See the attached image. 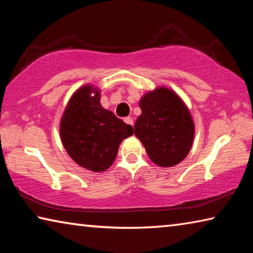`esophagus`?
I'll list each match as a JSON object with an SVG mask.
<instances>
[{
	"label": "esophagus",
	"mask_w": 253,
	"mask_h": 253,
	"mask_svg": "<svg viewBox=\"0 0 253 253\" xmlns=\"http://www.w3.org/2000/svg\"><path fill=\"white\" fill-rule=\"evenodd\" d=\"M124 122H125L126 124H128V125L134 126V121H132V118H130V117H126V118H124Z\"/></svg>",
	"instance_id": "obj_1"
}]
</instances>
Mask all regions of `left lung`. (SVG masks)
<instances>
[{
	"label": "left lung",
	"instance_id": "1",
	"mask_svg": "<svg viewBox=\"0 0 253 253\" xmlns=\"http://www.w3.org/2000/svg\"><path fill=\"white\" fill-rule=\"evenodd\" d=\"M139 107L135 135L148 157L161 168L177 165L190 153L194 139V122L187 106L172 89L158 87L140 98Z\"/></svg>",
	"mask_w": 253,
	"mask_h": 253
}]
</instances>
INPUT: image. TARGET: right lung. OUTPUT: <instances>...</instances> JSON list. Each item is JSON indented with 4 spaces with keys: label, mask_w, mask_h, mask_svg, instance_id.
Instances as JSON below:
<instances>
[{
    "label": "right lung",
    "mask_w": 253,
    "mask_h": 253,
    "mask_svg": "<svg viewBox=\"0 0 253 253\" xmlns=\"http://www.w3.org/2000/svg\"><path fill=\"white\" fill-rule=\"evenodd\" d=\"M134 134L132 127L100 105V90L84 84L71 96L60 121L63 147L77 164L105 172L117 156L119 145Z\"/></svg>",
    "instance_id": "obj_1"
}]
</instances>
